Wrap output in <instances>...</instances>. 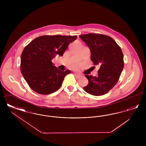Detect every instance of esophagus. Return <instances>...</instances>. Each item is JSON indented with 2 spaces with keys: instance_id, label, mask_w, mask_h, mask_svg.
I'll list each match as a JSON object with an SVG mask.
<instances>
[{
  "instance_id": "1",
  "label": "esophagus",
  "mask_w": 146,
  "mask_h": 146,
  "mask_svg": "<svg viewBox=\"0 0 146 146\" xmlns=\"http://www.w3.org/2000/svg\"><path fill=\"white\" fill-rule=\"evenodd\" d=\"M74 76H76V78H79V77L80 76V75L79 74L76 73H74Z\"/></svg>"
}]
</instances>
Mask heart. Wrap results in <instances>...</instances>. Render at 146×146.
I'll use <instances>...</instances> for the list:
<instances>
[{
    "label": "heart",
    "mask_w": 146,
    "mask_h": 146,
    "mask_svg": "<svg viewBox=\"0 0 146 146\" xmlns=\"http://www.w3.org/2000/svg\"><path fill=\"white\" fill-rule=\"evenodd\" d=\"M74 67H76V66H74Z\"/></svg>",
    "instance_id": "heart-1"
}]
</instances>
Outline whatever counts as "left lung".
<instances>
[{
    "mask_svg": "<svg viewBox=\"0 0 146 146\" xmlns=\"http://www.w3.org/2000/svg\"><path fill=\"white\" fill-rule=\"evenodd\" d=\"M79 37L89 48L91 60L99 67L98 76L85 75L89 83L84 90L94 96H101L117 83L124 68V56L120 47L111 37L89 33Z\"/></svg>",
    "mask_w": 146,
    "mask_h": 146,
    "instance_id": "8db88e82",
    "label": "left lung"
}]
</instances>
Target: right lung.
I'll list each match as a JSON object with an SVG mask.
<instances>
[{
  "instance_id": "right-lung-1",
  "label": "right lung",
  "mask_w": 146,
  "mask_h": 146,
  "mask_svg": "<svg viewBox=\"0 0 146 146\" xmlns=\"http://www.w3.org/2000/svg\"><path fill=\"white\" fill-rule=\"evenodd\" d=\"M76 38V35H43L25 48L21 56V73L33 90L48 95L59 89L70 71L57 69L51 61L56 56H62L68 45Z\"/></svg>"
}]
</instances>
